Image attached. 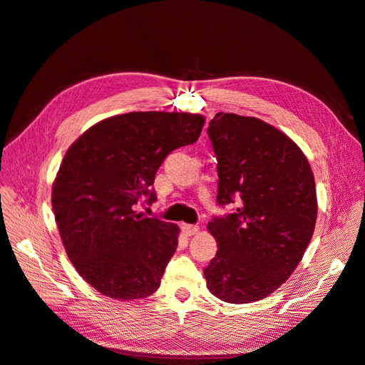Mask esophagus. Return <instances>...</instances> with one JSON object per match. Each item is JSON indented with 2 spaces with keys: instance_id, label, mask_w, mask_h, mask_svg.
Returning <instances> with one entry per match:
<instances>
[{
  "instance_id": "34e87169",
  "label": "esophagus",
  "mask_w": 365,
  "mask_h": 365,
  "mask_svg": "<svg viewBox=\"0 0 365 365\" xmlns=\"http://www.w3.org/2000/svg\"><path fill=\"white\" fill-rule=\"evenodd\" d=\"M181 228H182L185 236H193V235L197 233V231H200V227H197V225H189V224H182Z\"/></svg>"
}]
</instances>
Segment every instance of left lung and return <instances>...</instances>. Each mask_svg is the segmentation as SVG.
<instances>
[{"label": "left lung", "instance_id": "left-lung-1", "mask_svg": "<svg viewBox=\"0 0 365 365\" xmlns=\"http://www.w3.org/2000/svg\"><path fill=\"white\" fill-rule=\"evenodd\" d=\"M217 160L219 205L207 228L217 242L204 269L207 288L227 303L262 300L300 263L317 220V192L302 149L256 117L217 113L208 125Z\"/></svg>", "mask_w": 365, "mask_h": 365}]
</instances>
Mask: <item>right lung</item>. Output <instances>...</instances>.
<instances>
[{"label":"right lung","mask_w":365,"mask_h":365,"mask_svg":"<svg viewBox=\"0 0 365 365\" xmlns=\"http://www.w3.org/2000/svg\"><path fill=\"white\" fill-rule=\"evenodd\" d=\"M205 118L187 113H128L98 121L65 153L51 205L68 259L94 289L138 300L160 288L180 228L135 212L157 200L152 184L165 157L192 145Z\"/></svg>","instance_id":"obj_1"}]
</instances>
